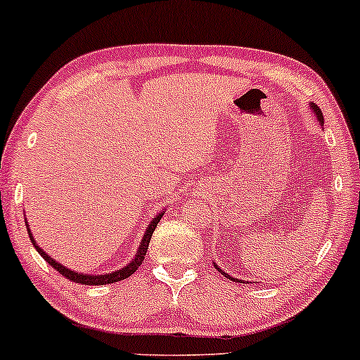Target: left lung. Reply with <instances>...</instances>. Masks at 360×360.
Listing matches in <instances>:
<instances>
[{
	"label": "left lung",
	"instance_id": "1",
	"mask_svg": "<svg viewBox=\"0 0 360 360\" xmlns=\"http://www.w3.org/2000/svg\"><path fill=\"white\" fill-rule=\"evenodd\" d=\"M309 107H311V109H312V112H314L316 119H317V120H319V124H321V125H323V124H324V117H323V112H321V109H319V107H317V105L314 104V102H309ZM213 266H214V268H217V269H218V271H220V273L223 274V276H225V278H228V279H231V281H235V283H241V281H243V279L233 278V276H230V274H228V273H225V271H223V269H221V268H218V264H217V263H213ZM243 283H245V281H243ZM246 283H248V281H246Z\"/></svg>",
	"mask_w": 360,
	"mask_h": 360
}]
</instances>
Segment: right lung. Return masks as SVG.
<instances>
[{"mask_svg": "<svg viewBox=\"0 0 360 360\" xmlns=\"http://www.w3.org/2000/svg\"><path fill=\"white\" fill-rule=\"evenodd\" d=\"M163 214H165V212H163V210H162V212L158 213L155 218H152V221L148 223L147 230H146V233H143V236H142V241H140V245H139L137 253H135L132 261H130V263H127L125 266H122V268H120V269H115V271L104 273V274L77 273V271H74V269L68 268V266L58 263V261H56L54 258H51V256H49L48 253H46V251H44L43 248H39V246L36 245L34 236H32V233H31V230H30V225H27V220H25V221H26L27 235H30L31 243H32V245H34V248H36L37 253L43 256L46 263H49V264L53 266V268L56 269V271H58L59 274H63V276H66L68 279H71V281H74V283L89 284V286H96V284H110V283L122 281V279L132 276V274H134L135 271H137V268H139L140 264H142L143 258H146V253H147V250H148V243H150L152 233L155 231V226L158 225V221H160V218L163 217Z\"/></svg>", "mask_w": 360, "mask_h": 360, "instance_id": "add662e5", "label": "right lung"}]
</instances>
